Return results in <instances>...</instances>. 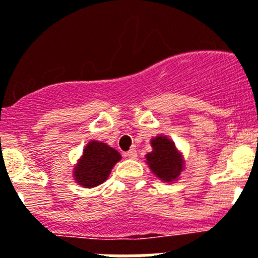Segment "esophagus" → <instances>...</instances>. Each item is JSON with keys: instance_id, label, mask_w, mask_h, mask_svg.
Here are the masks:
<instances>
[{"instance_id": "obj_1", "label": "esophagus", "mask_w": 258, "mask_h": 258, "mask_svg": "<svg viewBox=\"0 0 258 258\" xmlns=\"http://www.w3.org/2000/svg\"><path fill=\"white\" fill-rule=\"evenodd\" d=\"M124 156H126L127 158H130V160H136V157H138V152H136L135 149H131V151L127 152Z\"/></svg>"}]
</instances>
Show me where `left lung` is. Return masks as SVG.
I'll return each mask as SVG.
<instances>
[{
    "label": "left lung",
    "instance_id": "1",
    "mask_svg": "<svg viewBox=\"0 0 258 258\" xmlns=\"http://www.w3.org/2000/svg\"><path fill=\"white\" fill-rule=\"evenodd\" d=\"M152 152L145 154V163L157 178L165 183L176 182L185 166L183 153L166 135L151 139Z\"/></svg>",
    "mask_w": 258,
    "mask_h": 258
}]
</instances>
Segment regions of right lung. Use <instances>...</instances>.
Returning <instances> with one entry per match:
<instances>
[{"mask_svg": "<svg viewBox=\"0 0 258 258\" xmlns=\"http://www.w3.org/2000/svg\"><path fill=\"white\" fill-rule=\"evenodd\" d=\"M122 156L110 145L91 140L74 166V180L84 188H93L109 178L111 170Z\"/></svg>", "mask_w": 258, "mask_h": 258, "instance_id": "1", "label": "right lung"}]
</instances>
